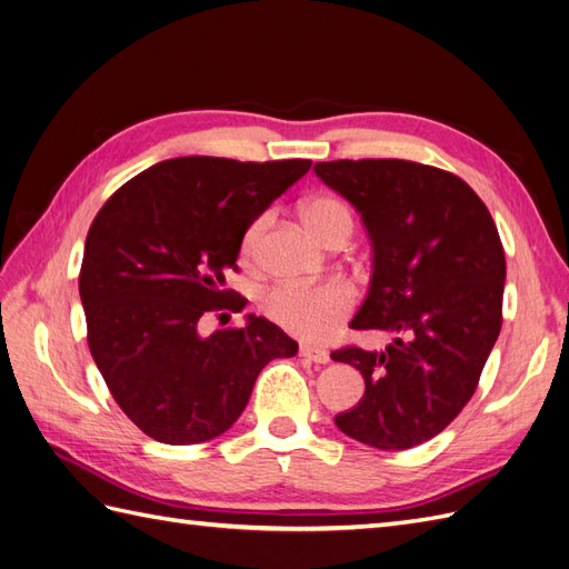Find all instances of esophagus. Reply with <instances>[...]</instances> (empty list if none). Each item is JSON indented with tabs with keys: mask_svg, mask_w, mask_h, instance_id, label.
Wrapping results in <instances>:
<instances>
[{
	"mask_svg": "<svg viewBox=\"0 0 569 569\" xmlns=\"http://www.w3.org/2000/svg\"><path fill=\"white\" fill-rule=\"evenodd\" d=\"M299 353H301V358L311 360V363H318V366L330 363V353H327V351L320 349V347H308V343H303Z\"/></svg>",
	"mask_w": 569,
	"mask_h": 569,
	"instance_id": "1",
	"label": "esophagus"
}]
</instances>
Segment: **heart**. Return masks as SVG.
<instances>
[{"label": "heart", "mask_w": 569, "mask_h": 569, "mask_svg": "<svg viewBox=\"0 0 569 569\" xmlns=\"http://www.w3.org/2000/svg\"><path fill=\"white\" fill-rule=\"evenodd\" d=\"M301 220L306 230L322 244L330 242L339 232H351L353 226L351 211L332 197L308 199L301 206ZM261 230L263 220H258L244 234V256L253 253ZM353 303L356 295L349 284L325 282L313 287H274L263 297L261 308L274 325L282 327V330L303 339H322L327 335H332L337 327L349 318V313L353 311Z\"/></svg>", "instance_id": "b5f03b06"}]
</instances>
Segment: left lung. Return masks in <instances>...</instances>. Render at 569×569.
Instances as JSON below:
<instances>
[{
    "label": "left lung",
    "instance_id": "8db88e82",
    "mask_svg": "<svg viewBox=\"0 0 569 569\" xmlns=\"http://www.w3.org/2000/svg\"><path fill=\"white\" fill-rule=\"evenodd\" d=\"M313 170L360 213L372 244L351 327L393 335L385 351L332 353L366 380L363 399L335 422L360 443L403 451L437 437L472 399L501 332V237L472 187L441 168L343 159Z\"/></svg>",
    "mask_w": 569,
    "mask_h": 569
}]
</instances>
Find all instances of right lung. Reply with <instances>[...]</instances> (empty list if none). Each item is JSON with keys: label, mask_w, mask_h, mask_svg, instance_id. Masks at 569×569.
Masks as SVG:
<instances>
[{"label": "right lung", "mask_w": 569, "mask_h": 569, "mask_svg": "<svg viewBox=\"0 0 569 569\" xmlns=\"http://www.w3.org/2000/svg\"><path fill=\"white\" fill-rule=\"evenodd\" d=\"M311 161L168 159L101 206L84 239L80 299L94 363L120 410L170 446L220 437L242 416L258 372L299 343L261 316L199 335L213 311L247 299L226 272L251 222Z\"/></svg>", "instance_id": "obj_1"}]
</instances>
